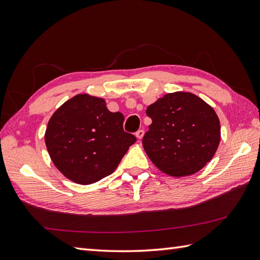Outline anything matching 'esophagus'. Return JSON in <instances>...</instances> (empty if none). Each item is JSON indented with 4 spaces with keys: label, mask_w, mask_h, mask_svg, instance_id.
<instances>
[{
    "label": "esophagus",
    "mask_w": 260,
    "mask_h": 260,
    "mask_svg": "<svg viewBox=\"0 0 260 260\" xmlns=\"http://www.w3.org/2000/svg\"><path fill=\"white\" fill-rule=\"evenodd\" d=\"M143 136H144V131H143V129H139V131L136 132V137H137V139L142 140Z\"/></svg>",
    "instance_id": "1"
}]
</instances>
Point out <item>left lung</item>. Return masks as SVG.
<instances>
[{"instance_id": "1", "label": "left lung", "mask_w": 260, "mask_h": 260, "mask_svg": "<svg viewBox=\"0 0 260 260\" xmlns=\"http://www.w3.org/2000/svg\"><path fill=\"white\" fill-rule=\"evenodd\" d=\"M152 124L143 147L155 167L171 176L197 173L211 161L220 143L214 109L191 92L176 91L150 105Z\"/></svg>"}]
</instances>
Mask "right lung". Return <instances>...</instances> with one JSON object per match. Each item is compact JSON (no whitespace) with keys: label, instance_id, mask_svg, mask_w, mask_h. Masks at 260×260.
Returning <instances> with one entry per match:
<instances>
[{"label":"right lung","instance_id":"1","mask_svg":"<svg viewBox=\"0 0 260 260\" xmlns=\"http://www.w3.org/2000/svg\"><path fill=\"white\" fill-rule=\"evenodd\" d=\"M124 116L112 113L103 98L80 93L51 116L45 134L53 164L66 178L91 184L112 174L136 142L123 128Z\"/></svg>","mask_w":260,"mask_h":260}]
</instances>
